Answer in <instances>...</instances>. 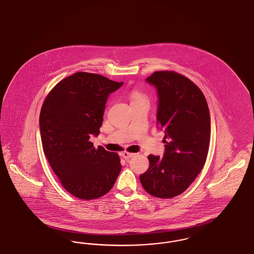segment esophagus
Instances as JSON below:
<instances>
[{"mask_svg":"<svg viewBox=\"0 0 254 254\" xmlns=\"http://www.w3.org/2000/svg\"><path fill=\"white\" fill-rule=\"evenodd\" d=\"M134 155H135V153L127 152V151H124V152L122 153V157L124 158V159H126V160H127V159H129V158L133 157Z\"/></svg>","mask_w":254,"mask_h":254,"instance_id":"34e87169","label":"esophagus"}]
</instances>
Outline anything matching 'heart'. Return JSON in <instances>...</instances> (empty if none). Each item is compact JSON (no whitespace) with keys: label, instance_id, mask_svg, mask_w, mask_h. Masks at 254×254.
Segmentation results:
<instances>
[{"label":"heart","instance_id":"b5f03b06","mask_svg":"<svg viewBox=\"0 0 254 254\" xmlns=\"http://www.w3.org/2000/svg\"><path fill=\"white\" fill-rule=\"evenodd\" d=\"M129 97H130L131 103L139 102V101H145V100L147 101L146 97H145L144 94H142L141 92H139V91H136V90L131 91V92H130V94H129Z\"/></svg>","mask_w":254,"mask_h":254}]
</instances>
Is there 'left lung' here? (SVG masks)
Listing matches in <instances>:
<instances>
[{"label":"left lung","mask_w":254,"mask_h":254,"mask_svg":"<svg viewBox=\"0 0 254 254\" xmlns=\"http://www.w3.org/2000/svg\"><path fill=\"white\" fill-rule=\"evenodd\" d=\"M156 86L157 121L165 132L164 157L148 155L149 168L140 175L147 193L173 198L183 193L205 165L210 141V116L202 90L186 76L169 70L152 73Z\"/></svg>","instance_id":"left-lung-1"}]
</instances>
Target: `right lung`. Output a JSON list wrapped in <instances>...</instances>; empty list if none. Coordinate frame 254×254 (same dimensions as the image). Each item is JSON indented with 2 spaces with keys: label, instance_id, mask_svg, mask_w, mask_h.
Returning a JSON list of instances; mask_svg holds the SVG:
<instances>
[{
  "label": "right lung",
  "instance_id": "1",
  "mask_svg": "<svg viewBox=\"0 0 254 254\" xmlns=\"http://www.w3.org/2000/svg\"><path fill=\"white\" fill-rule=\"evenodd\" d=\"M123 83L95 73L76 72L46 97L40 113L43 149L58 181L82 200L104 196L120 171V157L89 141L103 124L107 99Z\"/></svg>",
  "mask_w": 254,
  "mask_h": 254
}]
</instances>
